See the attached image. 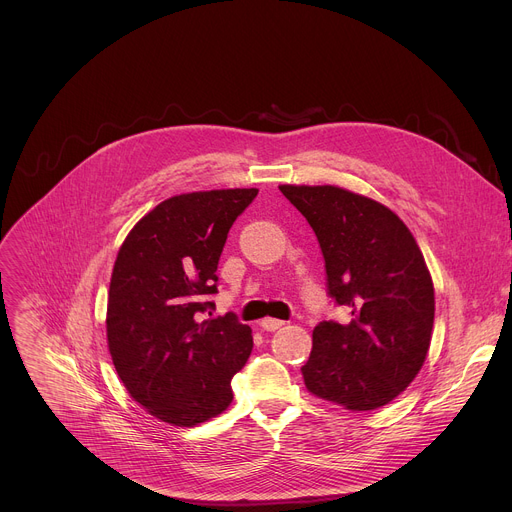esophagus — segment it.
Segmentation results:
<instances>
[{"mask_svg": "<svg viewBox=\"0 0 512 512\" xmlns=\"http://www.w3.org/2000/svg\"><path fill=\"white\" fill-rule=\"evenodd\" d=\"M283 324H285V322H281V320H275V318H263L259 326H261L265 332H275V330H279Z\"/></svg>", "mask_w": 512, "mask_h": 512, "instance_id": "esophagus-1", "label": "esophagus"}]
</instances>
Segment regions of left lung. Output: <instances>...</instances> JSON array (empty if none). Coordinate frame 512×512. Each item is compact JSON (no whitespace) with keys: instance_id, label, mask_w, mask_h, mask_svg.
<instances>
[{"instance_id":"left-lung-1","label":"left lung","mask_w":512,"mask_h":512,"mask_svg":"<svg viewBox=\"0 0 512 512\" xmlns=\"http://www.w3.org/2000/svg\"><path fill=\"white\" fill-rule=\"evenodd\" d=\"M314 229L326 291L348 322L322 320L302 367L320 399L352 411L387 405L419 373L433 328V283L423 255L387 206L338 186H279Z\"/></svg>"}]
</instances>
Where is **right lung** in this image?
I'll use <instances>...</instances> for the list:
<instances>
[{
    "label": "right lung",
    "instance_id": "1",
    "mask_svg": "<svg viewBox=\"0 0 512 512\" xmlns=\"http://www.w3.org/2000/svg\"><path fill=\"white\" fill-rule=\"evenodd\" d=\"M257 192L168 198L117 253L107 304L111 358L129 395L166 423L194 427L233 401L231 379L245 367L253 336L233 312L210 318L208 296L218 294L227 235Z\"/></svg>",
    "mask_w": 512,
    "mask_h": 512
}]
</instances>
